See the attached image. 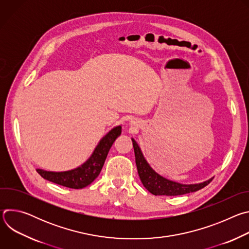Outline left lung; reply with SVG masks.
Masks as SVG:
<instances>
[{
  "label": "left lung",
  "instance_id": "obj_1",
  "mask_svg": "<svg viewBox=\"0 0 249 249\" xmlns=\"http://www.w3.org/2000/svg\"><path fill=\"white\" fill-rule=\"evenodd\" d=\"M133 148L135 152L136 165L138 169V173L140 179L145 186V188L154 195H166V196H176V195H183L190 192H195L206 185H208L212 178L195 184H182L176 181L169 180L165 177L159 174L154 168L149 164L147 160L145 159L143 153L141 151V148L137 144V142L132 138Z\"/></svg>",
  "mask_w": 249,
  "mask_h": 249
}]
</instances>
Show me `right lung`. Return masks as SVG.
<instances>
[{
  "instance_id": "1",
  "label": "right lung",
  "mask_w": 249,
  "mask_h": 249,
  "mask_svg": "<svg viewBox=\"0 0 249 249\" xmlns=\"http://www.w3.org/2000/svg\"><path fill=\"white\" fill-rule=\"evenodd\" d=\"M121 125L116 126L102 137L90 157L80 166L67 171H48L41 168H37L36 171L44 179L65 187L73 189L87 187L100 173L114 141L121 135Z\"/></svg>"
}]
</instances>
